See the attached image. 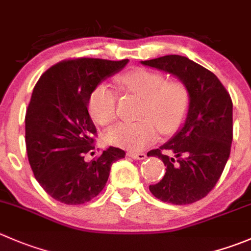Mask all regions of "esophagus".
Listing matches in <instances>:
<instances>
[{
    "label": "esophagus",
    "instance_id": "esophagus-1",
    "mask_svg": "<svg viewBox=\"0 0 251 251\" xmlns=\"http://www.w3.org/2000/svg\"><path fill=\"white\" fill-rule=\"evenodd\" d=\"M128 157L133 158V159H138V160H142L146 158L145 153H136V152H128L127 153Z\"/></svg>",
    "mask_w": 251,
    "mask_h": 251
}]
</instances>
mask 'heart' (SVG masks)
<instances>
[{"label": "heart", "instance_id": "obj_1", "mask_svg": "<svg viewBox=\"0 0 251 251\" xmlns=\"http://www.w3.org/2000/svg\"><path fill=\"white\" fill-rule=\"evenodd\" d=\"M126 94L142 99L137 123H121L110 130L106 140L110 145L140 151L154 142L158 128L163 135L176 132L184 124L190 106V92L177 79L167 81L159 72L135 69L118 78ZM88 111L101 126H109L118 118V94L105 83L94 87L88 97Z\"/></svg>", "mask_w": 251, "mask_h": 251}]
</instances>
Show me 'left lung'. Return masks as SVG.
Returning <instances> with one entry per match:
<instances>
[{"label": "left lung", "instance_id": "left-lung-1", "mask_svg": "<svg viewBox=\"0 0 251 251\" xmlns=\"http://www.w3.org/2000/svg\"><path fill=\"white\" fill-rule=\"evenodd\" d=\"M176 76L190 92V106L176 135L147 155L163 160L165 174L150 191L163 202L189 205L205 198L222 175L233 140V103L215 74L185 56L142 61Z\"/></svg>", "mask_w": 251, "mask_h": 251}]
</instances>
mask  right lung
Segmentation results:
<instances>
[{"instance_id":"right-lung-1","label":"right lung","mask_w":251,"mask_h":251,"mask_svg":"<svg viewBox=\"0 0 251 251\" xmlns=\"http://www.w3.org/2000/svg\"><path fill=\"white\" fill-rule=\"evenodd\" d=\"M128 60L79 57L61 61L44 72L25 113V146L34 176L52 199L82 205L99 195L111 164L125 157L109 147L91 162L97 128L88 113L94 87L126 66ZM93 153V152H92Z\"/></svg>"}]
</instances>
